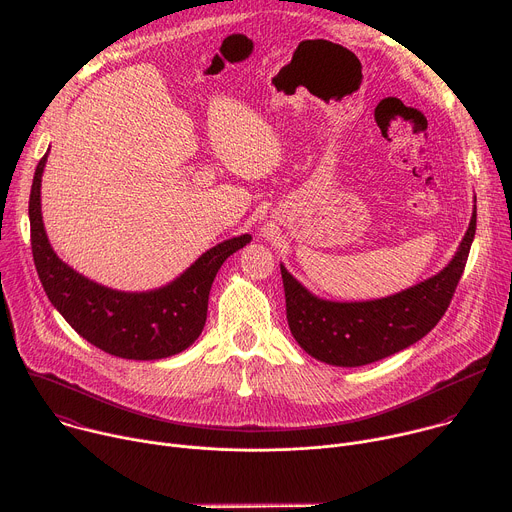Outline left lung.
I'll use <instances>...</instances> for the list:
<instances>
[{"mask_svg":"<svg viewBox=\"0 0 512 512\" xmlns=\"http://www.w3.org/2000/svg\"><path fill=\"white\" fill-rule=\"evenodd\" d=\"M476 235V210L454 255L440 273L369 302L322 300L281 265L285 314L296 342L334 367H362L421 340L446 314Z\"/></svg>","mask_w":512,"mask_h":512,"instance_id":"obj_1","label":"left lung"}]
</instances>
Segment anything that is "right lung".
Returning <instances> with one entry per match:
<instances>
[{"label": "right lung", "instance_id": "1", "mask_svg": "<svg viewBox=\"0 0 512 512\" xmlns=\"http://www.w3.org/2000/svg\"><path fill=\"white\" fill-rule=\"evenodd\" d=\"M46 158L48 152L36 166L28 212L34 265L52 306L85 340L113 356L158 360L186 350L204 328L218 269L251 241V235L218 243L160 289L129 294L99 285L58 259L48 243L40 210Z\"/></svg>", "mask_w": 512, "mask_h": 512}]
</instances>
